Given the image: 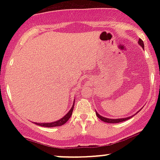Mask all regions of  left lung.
Listing matches in <instances>:
<instances>
[{
	"label": "left lung",
	"instance_id": "1",
	"mask_svg": "<svg viewBox=\"0 0 160 160\" xmlns=\"http://www.w3.org/2000/svg\"><path fill=\"white\" fill-rule=\"evenodd\" d=\"M138 44L141 46V47H142L143 49H144V42H143V40L141 39H139L138 40ZM141 110H139L136 113H138L139 111H141ZM95 113H96V116L98 117L99 119H100L101 120H102L103 122H108V123H117V122H123V121H126L128 120V119L132 118V117H134V115L131 116V117H125V118H119V119H109V118H106V117H102V116H101L100 114H98V113L95 111ZM136 113H135V114H136Z\"/></svg>",
	"mask_w": 160,
	"mask_h": 160
}]
</instances>
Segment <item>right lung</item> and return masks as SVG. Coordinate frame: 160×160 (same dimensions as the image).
<instances>
[{
    "label": "right lung",
    "instance_id": "add662e5",
    "mask_svg": "<svg viewBox=\"0 0 160 160\" xmlns=\"http://www.w3.org/2000/svg\"><path fill=\"white\" fill-rule=\"evenodd\" d=\"M75 100V99H74ZM74 103H73L72 107H71V109L69 110V111L62 118L60 119V120L55 121V122H34V123L38 125V126H44V127H56V126H61L62 125H64L67 122L68 120H69L70 117H71L72 115V112H73V109H74Z\"/></svg>",
    "mask_w": 160,
    "mask_h": 160
}]
</instances>
